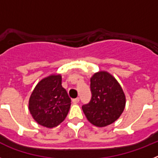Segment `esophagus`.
Returning <instances> with one entry per match:
<instances>
[{
    "label": "esophagus",
    "mask_w": 158,
    "mask_h": 158,
    "mask_svg": "<svg viewBox=\"0 0 158 158\" xmlns=\"http://www.w3.org/2000/svg\"><path fill=\"white\" fill-rule=\"evenodd\" d=\"M79 101H80V99L78 98V97H77V98L73 99V100H72V102H73V104H77V103Z\"/></svg>",
    "instance_id": "1"
}]
</instances>
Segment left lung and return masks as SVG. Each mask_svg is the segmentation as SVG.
<instances>
[{"mask_svg":"<svg viewBox=\"0 0 158 158\" xmlns=\"http://www.w3.org/2000/svg\"><path fill=\"white\" fill-rule=\"evenodd\" d=\"M90 89L91 100L82 106L88 120L99 127L116 121L126 105L125 94L116 79L109 73L100 71L90 79Z\"/></svg>","mask_w":158,"mask_h":158,"instance_id":"8db88e82","label":"left lung"}]
</instances>
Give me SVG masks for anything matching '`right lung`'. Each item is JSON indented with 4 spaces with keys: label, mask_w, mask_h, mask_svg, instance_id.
<instances>
[{
    "label": "right lung",
    "mask_w": 158,
    "mask_h": 158,
    "mask_svg": "<svg viewBox=\"0 0 158 158\" xmlns=\"http://www.w3.org/2000/svg\"><path fill=\"white\" fill-rule=\"evenodd\" d=\"M70 105V98L62 86V76L52 74L37 84L29 99L28 107L38 123L53 128L63 122Z\"/></svg>",
    "instance_id": "obj_1"
}]
</instances>
